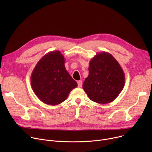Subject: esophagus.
Wrapping results in <instances>:
<instances>
[{
    "mask_svg": "<svg viewBox=\"0 0 152 152\" xmlns=\"http://www.w3.org/2000/svg\"><path fill=\"white\" fill-rule=\"evenodd\" d=\"M77 85H78L79 87H81V86L83 85V81H77Z\"/></svg>",
    "mask_w": 152,
    "mask_h": 152,
    "instance_id": "34e87169",
    "label": "esophagus"
}]
</instances>
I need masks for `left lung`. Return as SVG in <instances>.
Listing matches in <instances>:
<instances>
[{
	"label": "left lung",
	"instance_id": "obj_1",
	"mask_svg": "<svg viewBox=\"0 0 152 152\" xmlns=\"http://www.w3.org/2000/svg\"><path fill=\"white\" fill-rule=\"evenodd\" d=\"M89 71L83 88L91 100L100 104L109 103L123 89L124 71L110 53L101 52L95 55L89 62Z\"/></svg>",
	"mask_w": 152,
	"mask_h": 152
}]
</instances>
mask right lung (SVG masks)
Masks as SVG:
<instances>
[{
  "label": "right lung",
  "instance_id": "add662e5",
  "mask_svg": "<svg viewBox=\"0 0 152 152\" xmlns=\"http://www.w3.org/2000/svg\"><path fill=\"white\" fill-rule=\"evenodd\" d=\"M65 61L60 51L50 52L39 60L32 72V89L45 104H60L67 99L69 92L77 86L66 69Z\"/></svg>",
  "mask_w": 152,
  "mask_h": 152
}]
</instances>
